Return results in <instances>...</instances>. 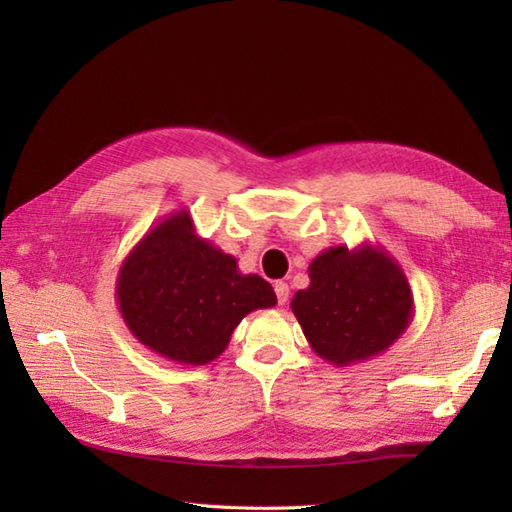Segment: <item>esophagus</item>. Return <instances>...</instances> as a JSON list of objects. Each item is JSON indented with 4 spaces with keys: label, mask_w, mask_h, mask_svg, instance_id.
I'll return each instance as SVG.
<instances>
[{
    "label": "esophagus",
    "mask_w": 512,
    "mask_h": 512,
    "mask_svg": "<svg viewBox=\"0 0 512 512\" xmlns=\"http://www.w3.org/2000/svg\"><path fill=\"white\" fill-rule=\"evenodd\" d=\"M275 292H277V301H279V306H286L288 295H290V288H288L286 281H275Z\"/></svg>",
    "instance_id": "1"
}]
</instances>
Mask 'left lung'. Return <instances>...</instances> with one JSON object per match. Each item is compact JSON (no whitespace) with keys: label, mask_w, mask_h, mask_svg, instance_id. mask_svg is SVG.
I'll list each match as a JSON object with an SVG mask.
<instances>
[{"label":"left lung","mask_w":512,"mask_h":512,"mask_svg":"<svg viewBox=\"0 0 512 512\" xmlns=\"http://www.w3.org/2000/svg\"><path fill=\"white\" fill-rule=\"evenodd\" d=\"M310 286L290 308L314 350L336 367L363 363L394 345L413 319L407 275L385 248L332 246L312 259Z\"/></svg>","instance_id":"1"}]
</instances>
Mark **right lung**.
Segmentation results:
<instances>
[{
	"mask_svg": "<svg viewBox=\"0 0 512 512\" xmlns=\"http://www.w3.org/2000/svg\"><path fill=\"white\" fill-rule=\"evenodd\" d=\"M116 303L147 350L180 365H206L248 312L273 308L277 297L266 279L239 273L237 259L195 233L189 209H180L129 250Z\"/></svg>",
	"mask_w": 512,
	"mask_h": 512,
	"instance_id": "1",
	"label": "right lung"
}]
</instances>
